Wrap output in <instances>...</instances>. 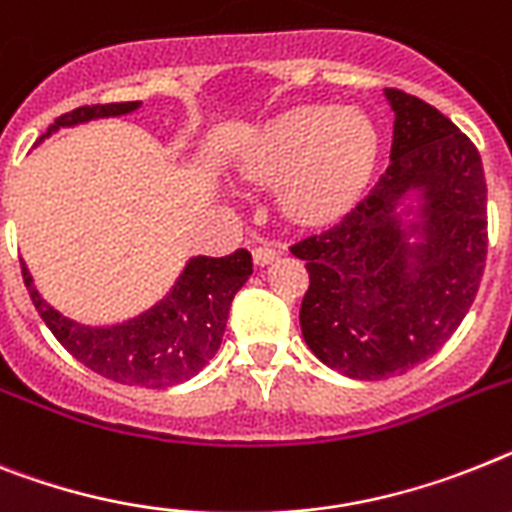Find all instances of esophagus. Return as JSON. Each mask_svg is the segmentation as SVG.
Listing matches in <instances>:
<instances>
[{"label":"esophagus","mask_w":512,"mask_h":512,"mask_svg":"<svg viewBox=\"0 0 512 512\" xmlns=\"http://www.w3.org/2000/svg\"><path fill=\"white\" fill-rule=\"evenodd\" d=\"M278 252H281V247H278V244H270V242H263V239H257L255 249H252V257H255V265L265 268V265H270L273 260H276Z\"/></svg>","instance_id":"34e87169"}]
</instances>
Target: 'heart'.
I'll list each match as a JSON object with an SVG mask.
<instances>
[{"mask_svg": "<svg viewBox=\"0 0 512 512\" xmlns=\"http://www.w3.org/2000/svg\"><path fill=\"white\" fill-rule=\"evenodd\" d=\"M377 150V127L362 109L294 106L257 124L236 148L234 163L249 182H281L286 216L320 223L364 195Z\"/></svg>", "mask_w": 512, "mask_h": 512, "instance_id": "b5f03b06", "label": "heart"}]
</instances>
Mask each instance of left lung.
I'll return each instance as SVG.
<instances>
[{
    "label": "left lung",
    "mask_w": 512,
    "mask_h": 512,
    "mask_svg": "<svg viewBox=\"0 0 512 512\" xmlns=\"http://www.w3.org/2000/svg\"><path fill=\"white\" fill-rule=\"evenodd\" d=\"M390 166L333 229L291 247L307 260L299 322L312 354L354 380H385L442 349L474 302L487 257L479 150L445 114L385 88Z\"/></svg>",
    "instance_id": "8db88e82"
}]
</instances>
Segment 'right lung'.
Returning a JSON list of instances; mask_svg holds the SVG:
<instances>
[{"instance_id":"add662e5","label":"right lung","mask_w":512,"mask_h":512,"mask_svg":"<svg viewBox=\"0 0 512 512\" xmlns=\"http://www.w3.org/2000/svg\"><path fill=\"white\" fill-rule=\"evenodd\" d=\"M140 106V101L80 106L62 114L41 140L62 127L124 117ZM20 265L38 315L64 349L106 380L137 388H171L195 377L216 356L231 302L252 276L247 249H236L226 257H190L174 286L153 307L114 325H83L51 307L36 289L28 265L23 260Z\"/></svg>"}]
</instances>
